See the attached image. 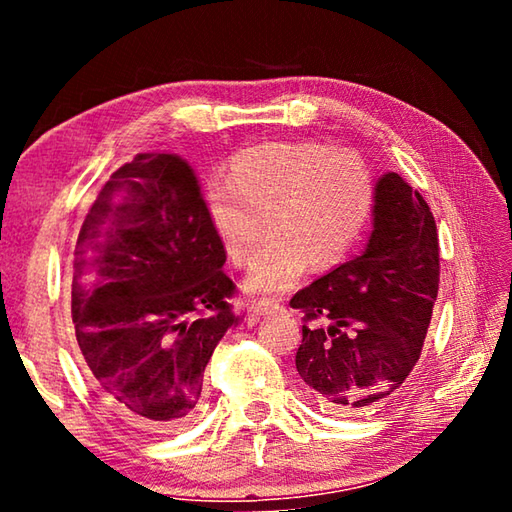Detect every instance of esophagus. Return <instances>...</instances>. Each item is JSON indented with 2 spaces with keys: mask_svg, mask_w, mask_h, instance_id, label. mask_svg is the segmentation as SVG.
Segmentation results:
<instances>
[{
  "mask_svg": "<svg viewBox=\"0 0 512 512\" xmlns=\"http://www.w3.org/2000/svg\"><path fill=\"white\" fill-rule=\"evenodd\" d=\"M275 311H282L280 302H275L271 298H259L253 302V307H250V316L253 318H262L268 314H275Z\"/></svg>",
  "mask_w": 512,
  "mask_h": 512,
  "instance_id": "obj_1",
  "label": "esophagus"
}]
</instances>
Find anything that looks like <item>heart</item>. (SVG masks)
Instances as JSON below:
<instances>
[{
  "instance_id": "1",
  "label": "heart",
  "mask_w": 512,
  "mask_h": 512,
  "mask_svg": "<svg viewBox=\"0 0 512 512\" xmlns=\"http://www.w3.org/2000/svg\"><path fill=\"white\" fill-rule=\"evenodd\" d=\"M375 210V178L354 151L325 142H268L239 151L228 180L212 178L203 212L225 257L246 266L253 293L287 291L307 271H329L359 246Z\"/></svg>"
}]
</instances>
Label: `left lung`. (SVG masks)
<instances>
[{
  "label": "left lung",
  "instance_id": "1",
  "mask_svg": "<svg viewBox=\"0 0 512 512\" xmlns=\"http://www.w3.org/2000/svg\"><path fill=\"white\" fill-rule=\"evenodd\" d=\"M368 246L289 305L305 314L296 368L329 415H361L400 391L420 359L440 282L436 221L400 173L375 185Z\"/></svg>",
  "mask_w": 512,
  "mask_h": 512
}]
</instances>
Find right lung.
<instances>
[{"mask_svg": "<svg viewBox=\"0 0 512 512\" xmlns=\"http://www.w3.org/2000/svg\"><path fill=\"white\" fill-rule=\"evenodd\" d=\"M223 264L183 158L140 153L101 187L76 239L72 323L97 395L133 427L176 433L201 411L207 361L241 320Z\"/></svg>", "mask_w": 512, "mask_h": 512, "instance_id": "obj_1", "label": "right lung"}]
</instances>
